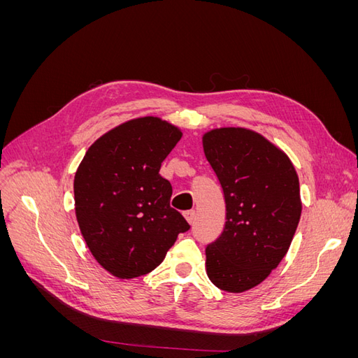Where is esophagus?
Instances as JSON below:
<instances>
[{
	"instance_id": "1",
	"label": "esophagus",
	"mask_w": 358,
	"mask_h": 358,
	"mask_svg": "<svg viewBox=\"0 0 358 358\" xmlns=\"http://www.w3.org/2000/svg\"><path fill=\"white\" fill-rule=\"evenodd\" d=\"M183 216H185V220H187L189 224H192L194 220H196V210L191 209V210L183 212Z\"/></svg>"
}]
</instances>
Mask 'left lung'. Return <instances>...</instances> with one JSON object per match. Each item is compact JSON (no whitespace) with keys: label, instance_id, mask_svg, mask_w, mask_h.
Masks as SVG:
<instances>
[{"label":"left lung","instance_id":"1","mask_svg":"<svg viewBox=\"0 0 358 358\" xmlns=\"http://www.w3.org/2000/svg\"><path fill=\"white\" fill-rule=\"evenodd\" d=\"M203 149L227 210L222 234L206 248V272L220 289L243 292L288 252L301 215L299 176L284 150L252 129H210Z\"/></svg>","mask_w":358,"mask_h":358}]
</instances>
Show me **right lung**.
I'll return each mask as SVG.
<instances>
[{
  "label": "right lung",
  "mask_w": 358,
  "mask_h": 358,
  "mask_svg": "<svg viewBox=\"0 0 358 358\" xmlns=\"http://www.w3.org/2000/svg\"><path fill=\"white\" fill-rule=\"evenodd\" d=\"M182 131L145 116L115 127L86 150L74 175V210L91 254L107 272L131 279L157 268L189 224L170 208L161 162Z\"/></svg>",
  "instance_id": "1"
}]
</instances>
